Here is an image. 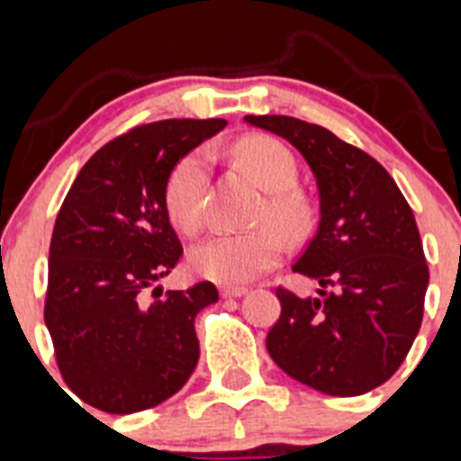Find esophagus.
I'll list each match as a JSON object with an SVG mask.
<instances>
[{"label":"esophagus","mask_w":461,"mask_h":461,"mask_svg":"<svg viewBox=\"0 0 461 461\" xmlns=\"http://www.w3.org/2000/svg\"><path fill=\"white\" fill-rule=\"evenodd\" d=\"M247 295L244 286H221V297H242Z\"/></svg>","instance_id":"obj_1"}]
</instances>
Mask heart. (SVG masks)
<instances>
[{
    "label": "heart",
    "mask_w": 461,
    "mask_h": 461,
    "mask_svg": "<svg viewBox=\"0 0 461 461\" xmlns=\"http://www.w3.org/2000/svg\"><path fill=\"white\" fill-rule=\"evenodd\" d=\"M240 164L254 175L260 186L270 191L266 219L288 228L300 226L303 210L288 191L297 185V166L293 154L272 138H247L235 148ZM210 168V149L195 148L177 161L164 186V203L170 221L195 233L205 221V186ZM286 254V240L275 228H258L249 233H217L191 251L195 275L219 284H247L266 275Z\"/></svg>",
    "instance_id": "1"
}]
</instances>
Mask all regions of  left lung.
Instances as JSON below:
<instances>
[{
  "mask_svg": "<svg viewBox=\"0 0 461 461\" xmlns=\"http://www.w3.org/2000/svg\"><path fill=\"white\" fill-rule=\"evenodd\" d=\"M244 122L291 142L319 191V228L293 266L319 291H276L267 353L319 393H369L397 372L422 323L429 267L413 210L376 158L323 126L284 115Z\"/></svg>",
  "mask_w": 461,
  "mask_h": 461,
  "instance_id": "obj_1",
  "label": "left lung"
}]
</instances>
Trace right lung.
<instances>
[{"label": "right lung", "instance_id": "right-lung-1", "mask_svg": "<svg viewBox=\"0 0 461 461\" xmlns=\"http://www.w3.org/2000/svg\"><path fill=\"white\" fill-rule=\"evenodd\" d=\"M223 126V120L138 126L94 154L64 198L43 316L64 381L94 409H152L198 365L194 321L219 300L214 284L168 291L149 304L145 291L182 256L164 203L170 170Z\"/></svg>", "mask_w": 461, "mask_h": 461}]
</instances>
